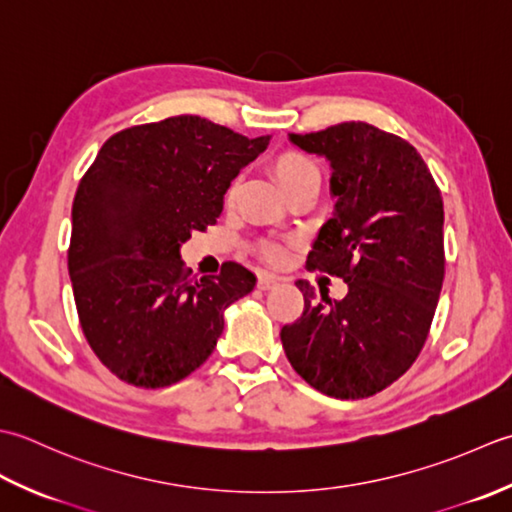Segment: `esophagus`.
I'll use <instances>...</instances> for the list:
<instances>
[{
  "label": "esophagus",
  "instance_id": "34e87169",
  "mask_svg": "<svg viewBox=\"0 0 512 512\" xmlns=\"http://www.w3.org/2000/svg\"><path fill=\"white\" fill-rule=\"evenodd\" d=\"M276 285H278V280L274 276H269V274H260L258 276V289L267 291V289H274Z\"/></svg>",
  "mask_w": 512,
  "mask_h": 512
}]
</instances>
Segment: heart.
<instances>
[{
    "mask_svg": "<svg viewBox=\"0 0 512 512\" xmlns=\"http://www.w3.org/2000/svg\"><path fill=\"white\" fill-rule=\"evenodd\" d=\"M271 174H274L276 183L283 187L287 192L291 185H296L298 181H305V179H320V174L316 170V165L311 163L307 156H302L298 152H280L274 161H271ZM236 192V185L229 187V198L234 196ZM263 254L269 260H283L285 258V247L283 245H276V243H265L263 247Z\"/></svg>",
    "mask_w": 512,
    "mask_h": 512,
    "instance_id": "obj_1",
    "label": "heart"
}]
</instances>
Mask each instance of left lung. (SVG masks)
Here are the masks:
<instances>
[{
  "label": "left lung",
  "instance_id": "left-lung-1",
  "mask_svg": "<svg viewBox=\"0 0 512 512\" xmlns=\"http://www.w3.org/2000/svg\"><path fill=\"white\" fill-rule=\"evenodd\" d=\"M325 156L333 216L320 227L309 267L340 276L342 300L298 280L305 311L280 331L302 380L340 400L375 395L409 371L429 336L444 280V203L411 143L369 123L289 134Z\"/></svg>",
  "mask_w": 512,
  "mask_h": 512
}]
</instances>
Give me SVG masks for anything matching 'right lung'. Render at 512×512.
Here are the masks:
<instances>
[{
	"mask_svg": "<svg viewBox=\"0 0 512 512\" xmlns=\"http://www.w3.org/2000/svg\"><path fill=\"white\" fill-rule=\"evenodd\" d=\"M269 139L181 114L117 132L83 174L68 271L86 340L123 382L161 389L187 378L212 356L225 309L256 287L238 263L192 278L181 245L216 223L229 185Z\"/></svg>",
	"mask_w": 512,
	"mask_h": 512,
	"instance_id": "right-lung-1",
	"label": "right lung"
}]
</instances>
